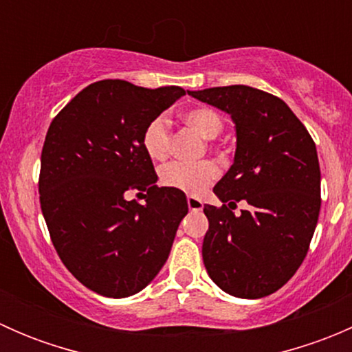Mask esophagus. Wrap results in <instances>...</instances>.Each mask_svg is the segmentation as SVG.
Wrapping results in <instances>:
<instances>
[{
	"instance_id": "34e87169",
	"label": "esophagus",
	"mask_w": 352,
	"mask_h": 352,
	"mask_svg": "<svg viewBox=\"0 0 352 352\" xmlns=\"http://www.w3.org/2000/svg\"><path fill=\"white\" fill-rule=\"evenodd\" d=\"M187 204H189L190 211H202V201L199 197L189 196L187 197Z\"/></svg>"
}]
</instances>
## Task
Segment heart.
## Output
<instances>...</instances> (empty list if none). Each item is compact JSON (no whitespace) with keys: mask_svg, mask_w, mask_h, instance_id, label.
Here are the masks:
<instances>
[{"mask_svg":"<svg viewBox=\"0 0 352 352\" xmlns=\"http://www.w3.org/2000/svg\"><path fill=\"white\" fill-rule=\"evenodd\" d=\"M182 120L192 127L204 140H214L221 133L223 117L211 107H194L182 113ZM144 153L151 160H163L168 155L170 127L163 117H155L143 131ZM218 177V168L212 162L180 163L172 162L160 170V182L168 189L180 190L189 196H199Z\"/></svg>","mask_w":352,"mask_h":352,"instance_id":"b5f03b06","label":"heart"}]
</instances>
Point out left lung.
<instances>
[{
	"instance_id": "obj_1",
	"label": "left lung",
	"mask_w": 352,
	"mask_h": 352,
	"mask_svg": "<svg viewBox=\"0 0 352 352\" xmlns=\"http://www.w3.org/2000/svg\"><path fill=\"white\" fill-rule=\"evenodd\" d=\"M189 95L228 113L236 134L233 165L212 189L223 206H204L206 271L232 296L264 298L293 278L310 247L322 202L317 148L267 91L232 85ZM239 200L251 208L236 217Z\"/></svg>"
}]
</instances>
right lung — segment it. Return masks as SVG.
<instances>
[{"label": "right lung", "instance_id": "obj_1", "mask_svg": "<svg viewBox=\"0 0 352 352\" xmlns=\"http://www.w3.org/2000/svg\"><path fill=\"white\" fill-rule=\"evenodd\" d=\"M186 90L124 80L88 85L51 122L38 194L51 240L67 271L107 298L140 293L166 262L189 211L186 194L156 186L143 131ZM140 190L144 205L127 201Z\"/></svg>", "mask_w": 352, "mask_h": 352}]
</instances>
